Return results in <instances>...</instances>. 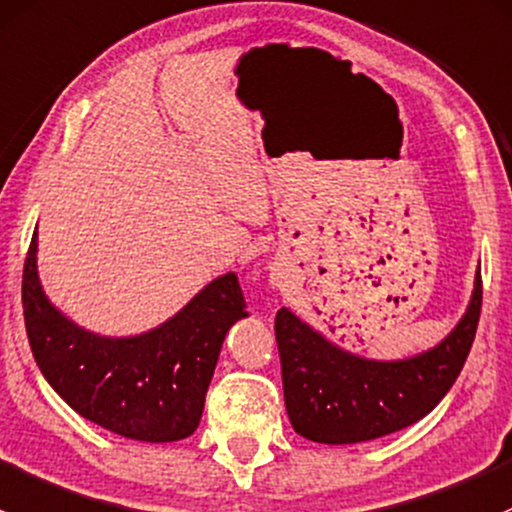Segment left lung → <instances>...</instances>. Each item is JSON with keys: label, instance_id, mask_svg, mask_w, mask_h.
I'll return each instance as SVG.
<instances>
[{"label": "left lung", "instance_id": "8db88e82", "mask_svg": "<svg viewBox=\"0 0 512 512\" xmlns=\"http://www.w3.org/2000/svg\"><path fill=\"white\" fill-rule=\"evenodd\" d=\"M483 281L476 276L471 305L441 345L397 362H374L342 352L300 323L291 310L276 313L283 397L295 434L318 444H360L424 419L463 370L478 318Z\"/></svg>", "mask_w": 512, "mask_h": 512}]
</instances>
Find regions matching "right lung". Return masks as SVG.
I'll return each mask as SVG.
<instances>
[{
  "label": "right lung",
  "mask_w": 512,
  "mask_h": 512,
  "mask_svg": "<svg viewBox=\"0 0 512 512\" xmlns=\"http://www.w3.org/2000/svg\"><path fill=\"white\" fill-rule=\"evenodd\" d=\"M26 335L46 382L83 419L135 441H179L204 412L221 342L246 313L234 273L138 337H100L63 318L36 276V231L21 276Z\"/></svg>",
  "instance_id": "obj_1"
}]
</instances>
